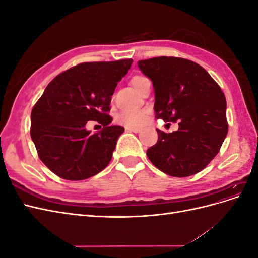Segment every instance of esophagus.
<instances>
[{
  "label": "esophagus",
  "mask_w": 258,
  "mask_h": 258,
  "mask_svg": "<svg viewBox=\"0 0 258 258\" xmlns=\"http://www.w3.org/2000/svg\"><path fill=\"white\" fill-rule=\"evenodd\" d=\"M126 130L130 131V132H135V134H139V132L141 131V129H140V128H132V127H127Z\"/></svg>",
  "instance_id": "obj_1"
}]
</instances>
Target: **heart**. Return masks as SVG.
<instances>
[{
    "label": "heart",
    "instance_id": "heart-1",
    "mask_svg": "<svg viewBox=\"0 0 258 258\" xmlns=\"http://www.w3.org/2000/svg\"><path fill=\"white\" fill-rule=\"evenodd\" d=\"M148 81L146 77L141 75H136L131 79V85L138 90L143 83ZM146 119V112L143 110L136 111H124L117 116V122L123 124L126 127H140L144 123Z\"/></svg>",
    "mask_w": 258,
    "mask_h": 258
}]
</instances>
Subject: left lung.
Returning <instances> with one entry per match:
<instances>
[{
  "label": "left lung",
  "mask_w": 258,
  "mask_h": 258,
  "mask_svg": "<svg viewBox=\"0 0 258 258\" xmlns=\"http://www.w3.org/2000/svg\"><path fill=\"white\" fill-rule=\"evenodd\" d=\"M138 67L153 82L156 118L178 120L171 134L156 129L158 140L146 151L148 159L171 176L200 172L227 136L224 92L204 68L184 58L156 57Z\"/></svg>",
  "instance_id": "obj_1"
}]
</instances>
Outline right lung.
I'll list each match as a JSON object with an SVG mask.
<instances>
[{"mask_svg":"<svg viewBox=\"0 0 258 258\" xmlns=\"http://www.w3.org/2000/svg\"><path fill=\"white\" fill-rule=\"evenodd\" d=\"M134 62H84L48 84L31 112V139L44 165L61 178L81 181L101 172L112 159L123 132L111 126V97ZM89 120L104 129L92 135Z\"/></svg>","mask_w":258,"mask_h":258,"instance_id":"1","label":"right lung"}]
</instances>
